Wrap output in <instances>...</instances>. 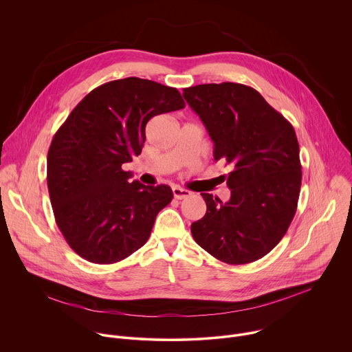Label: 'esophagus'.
Returning a JSON list of instances; mask_svg holds the SVG:
<instances>
[{
	"mask_svg": "<svg viewBox=\"0 0 352 352\" xmlns=\"http://www.w3.org/2000/svg\"><path fill=\"white\" fill-rule=\"evenodd\" d=\"M173 195H174V197L175 199H185V197H188L189 195H190V192L189 190H186V189H184V188H179V186H173Z\"/></svg>",
	"mask_w": 352,
	"mask_h": 352,
	"instance_id": "esophagus-1",
	"label": "esophagus"
}]
</instances>
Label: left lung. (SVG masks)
I'll return each mask as SVG.
<instances>
[{
	"instance_id": "8db88e82",
	"label": "left lung",
	"mask_w": 352,
	"mask_h": 352,
	"mask_svg": "<svg viewBox=\"0 0 352 352\" xmlns=\"http://www.w3.org/2000/svg\"><path fill=\"white\" fill-rule=\"evenodd\" d=\"M214 143V160L231 164V197L210 193L206 214L192 223L193 239L228 265L255 262L281 241L296 212L299 144L292 125L254 87L223 82L184 89Z\"/></svg>"
}]
</instances>
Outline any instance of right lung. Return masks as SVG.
<instances>
[{
	"instance_id": "1",
	"label": "right lung",
	"mask_w": 352,
	"mask_h": 352,
	"mask_svg": "<svg viewBox=\"0 0 352 352\" xmlns=\"http://www.w3.org/2000/svg\"><path fill=\"white\" fill-rule=\"evenodd\" d=\"M184 107L175 87L132 76L93 89L56 132L48 193L56 223L80 258L111 265L146 243L173 190L128 182L122 164L140 155L150 118Z\"/></svg>"
}]
</instances>
